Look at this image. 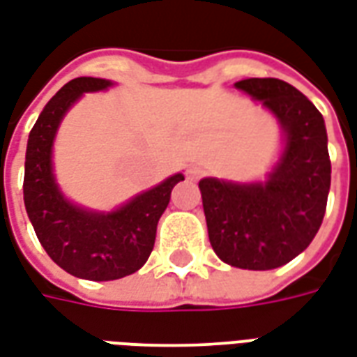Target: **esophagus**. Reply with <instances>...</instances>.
Segmentation results:
<instances>
[{"label":"esophagus","instance_id":"1","mask_svg":"<svg viewBox=\"0 0 357 357\" xmlns=\"http://www.w3.org/2000/svg\"><path fill=\"white\" fill-rule=\"evenodd\" d=\"M202 175H204V169L197 167V165H194V167H190L186 171V176H188L190 181H197V178H202Z\"/></svg>","mask_w":357,"mask_h":357}]
</instances>
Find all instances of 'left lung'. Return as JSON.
I'll list each match as a JSON object with an SVG mask.
<instances>
[{"label": "left lung", "instance_id": "1", "mask_svg": "<svg viewBox=\"0 0 357 357\" xmlns=\"http://www.w3.org/2000/svg\"><path fill=\"white\" fill-rule=\"evenodd\" d=\"M274 112L287 135L282 163L264 184L199 182L213 251L245 270H272L310 245L331 186L324 116L298 89L275 77L236 83Z\"/></svg>", "mask_w": 357, "mask_h": 357}]
</instances>
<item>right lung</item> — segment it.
<instances>
[{
  "label": "right lung",
  "mask_w": 357,
  "mask_h": 357,
  "mask_svg": "<svg viewBox=\"0 0 357 357\" xmlns=\"http://www.w3.org/2000/svg\"><path fill=\"white\" fill-rule=\"evenodd\" d=\"M110 85L100 77H75L47 102L28 137L22 184L26 213L47 255L68 274L93 282L119 280L144 266L171 190L184 181L182 175L169 176L108 215L83 211L62 197L51 167L56 127L83 93Z\"/></svg>",
  "instance_id": "add662e5"
}]
</instances>
